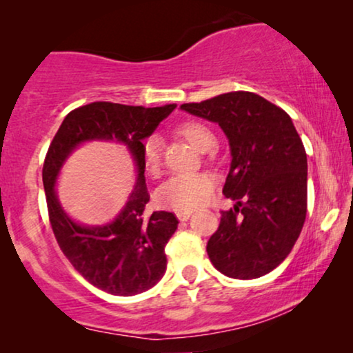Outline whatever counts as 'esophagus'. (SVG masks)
<instances>
[{"label":"esophagus","instance_id":"34e87169","mask_svg":"<svg viewBox=\"0 0 353 353\" xmlns=\"http://www.w3.org/2000/svg\"><path fill=\"white\" fill-rule=\"evenodd\" d=\"M176 216L180 221H186L191 216V212H176Z\"/></svg>","mask_w":353,"mask_h":353}]
</instances>
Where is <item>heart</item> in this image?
Here are the masks:
<instances>
[{
    "mask_svg": "<svg viewBox=\"0 0 353 353\" xmlns=\"http://www.w3.org/2000/svg\"><path fill=\"white\" fill-rule=\"evenodd\" d=\"M178 133L191 146L199 151H209L215 144V137L210 128L199 122H188L178 128ZM161 139L149 137L143 143V165L149 176H157L162 165ZM214 192V180L205 173H181L168 178L159 186L156 201L159 207L173 212H190L205 204Z\"/></svg>",
    "mask_w": 353,
    "mask_h": 353,
    "instance_id": "b5f03b06",
    "label": "heart"
}]
</instances>
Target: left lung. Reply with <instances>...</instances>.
<instances>
[{"label": "left lung", "instance_id": "8db88e82", "mask_svg": "<svg viewBox=\"0 0 353 353\" xmlns=\"http://www.w3.org/2000/svg\"><path fill=\"white\" fill-rule=\"evenodd\" d=\"M181 110L219 123L228 138L231 165L221 212L207 254L220 273L254 279L291 252L307 215V154L289 115L262 96L233 91Z\"/></svg>", "mask_w": 353, "mask_h": 353}]
</instances>
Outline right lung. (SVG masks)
<instances>
[{
    "label": "right lung",
    "instance_id": "obj_1",
    "mask_svg": "<svg viewBox=\"0 0 353 353\" xmlns=\"http://www.w3.org/2000/svg\"><path fill=\"white\" fill-rule=\"evenodd\" d=\"M176 104L141 108L114 103H91L72 110L62 120L43 165L48 212L57 244L86 281L112 296H134L161 281L167 270L163 249L176 231L172 212H154L144 219L149 202L144 180L143 139L172 114ZM122 143L137 170L129 199L112 222L83 225L63 210L55 185L61 167L75 148L85 142Z\"/></svg>",
    "mask_w": 353,
    "mask_h": 353
}]
</instances>
